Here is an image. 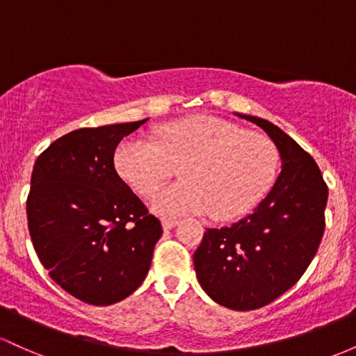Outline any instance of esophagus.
Instances as JSON below:
<instances>
[{
    "instance_id": "obj_1",
    "label": "esophagus",
    "mask_w": 356,
    "mask_h": 356,
    "mask_svg": "<svg viewBox=\"0 0 356 356\" xmlns=\"http://www.w3.org/2000/svg\"><path fill=\"white\" fill-rule=\"evenodd\" d=\"M177 220H174V218H163L162 220V226H163V229H172L174 228L175 225H177Z\"/></svg>"
}]
</instances>
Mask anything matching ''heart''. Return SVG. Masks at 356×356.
<instances>
[{
	"mask_svg": "<svg viewBox=\"0 0 356 356\" xmlns=\"http://www.w3.org/2000/svg\"><path fill=\"white\" fill-rule=\"evenodd\" d=\"M115 169L143 196L181 169L184 181L159 189L152 208L160 214L209 213L216 221H233L270 191L279 150L268 136L232 121L194 116L160 127L155 140H124L116 148Z\"/></svg>",
	"mask_w": 356,
	"mask_h": 356,
	"instance_id": "b5f03b06",
	"label": "heart"
}]
</instances>
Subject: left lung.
<instances>
[{
    "instance_id": "8db88e82",
    "label": "left lung",
    "mask_w": 356,
    "mask_h": 356,
    "mask_svg": "<svg viewBox=\"0 0 356 356\" xmlns=\"http://www.w3.org/2000/svg\"><path fill=\"white\" fill-rule=\"evenodd\" d=\"M267 131L282 170L252 214L221 229H206L194 252L201 287L235 311L267 306L302 277L324 233L327 186L314 159L270 121L238 115Z\"/></svg>"
}]
</instances>
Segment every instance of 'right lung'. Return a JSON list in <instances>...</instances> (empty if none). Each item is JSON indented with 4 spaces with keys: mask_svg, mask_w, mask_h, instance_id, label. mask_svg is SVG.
Masks as SVG:
<instances>
[{
    "mask_svg": "<svg viewBox=\"0 0 356 356\" xmlns=\"http://www.w3.org/2000/svg\"><path fill=\"white\" fill-rule=\"evenodd\" d=\"M147 120L79 128L38 155L26 197L35 252L76 299L109 306L147 277L162 225L123 182L115 150Z\"/></svg>",
    "mask_w": 356,
    "mask_h": 356,
    "instance_id": "add662e5",
    "label": "right lung"
}]
</instances>
